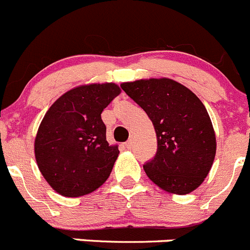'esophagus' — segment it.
<instances>
[{"instance_id": "esophagus-1", "label": "esophagus", "mask_w": 250, "mask_h": 250, "mask_svg": "<svg viewBox=\"0 0 250 250\" xmlns=\"http://www.w3.org/2000/svg\"><path fill=\"white\" fill-rule=\"evenodd\" d=\"M125 147L127 148V149H131V148L133 147V138H130V140L125 143Z\"/></svg>"}]
</instances>
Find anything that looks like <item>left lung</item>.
<instances>
[{
  "mask_svg": "<svg viewBox=\"0 0 250 250\" xmlns=\"http://www.w3.org/2000/svg\"><path fill=\"white\" fill-rule=\"evenodd\" d=\"M122 88L154 126L158 149L143 165L159 188L188 194L208 176L216 154V137L202 101L182 83L167 78L123 83Z\"/></svg>",
  "mask_w": 250,
  "mask_h": 250,
  "instance_id": "left-lung-1",
  "label": "left lung"
}]
</instances>
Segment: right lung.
<instances>
[{"label": "right lung", "instance_id": "obj_1", "mask_svg": "<svg viewBox=\"0 0 250 250\" xmlns=\"http://www.w3.org/2000/svg\"><path fill=\"white\" fill-rule=\"evenodd\" d=\"M120 92L114 83L76 86L44 114L34 152L42 176L61 196L90 194L109 177L119 149L107 142L101 114Z\"/></svg>", "mask_w": 250, "mask_h": 250}]
</instances>
